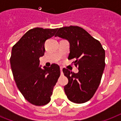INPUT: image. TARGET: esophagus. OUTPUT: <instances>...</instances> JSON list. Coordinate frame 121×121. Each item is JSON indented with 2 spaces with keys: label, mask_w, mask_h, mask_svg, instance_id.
Instances as JSON below:
<instances>
[{
  "label": "esophagus",
  "mask_w": 121,
  "mask_h": 121,
  "mask_svg": "<svg viewBox=\"0 0 121 121\" xmlns=\"http://www.w3.org/2000/svg\"><path fill=\"white\" fill-rule=\"evenodd\" d=\"M62 70H63V68H62V67H60V71H61V75H63V72H62Z\"/></svg>",
  "instance_id": "obj_1"
}]
</instances>
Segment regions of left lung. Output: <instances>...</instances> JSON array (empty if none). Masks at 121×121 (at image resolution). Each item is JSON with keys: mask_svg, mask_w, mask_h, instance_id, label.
<instances>
[{"mask_svg": "<svg viewBox=\"0 0 121 121\" xmlns=\"http://www.w3.org/2000/svg\"><path fill=\"white\" fill-rule=\"evenodd\" d=\"M55 36L68 41V59H75L78 72L63 69L68 83L65 92L70 101L82 104L88 101L99 87L105 68V50L99 41L78 26L61 27Z\"/></svg>", "mask_w": 121, "mask_h": 121, "instance_id": "left-lung-1", "label": "left lung"}]
</instances>
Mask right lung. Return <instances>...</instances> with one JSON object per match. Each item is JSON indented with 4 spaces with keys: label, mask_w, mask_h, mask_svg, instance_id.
<instances>
[{
    "label": "right lung",
    "mask_w": 121,
    "mask_h": 121,
    "mask_svg": "<svg viewBox=\"0 0 121 121\" xmlns=\"http://www.w3.org/2000/svg\"><path fill=\"white\" fill-rule=\"evenodd\" d=\"M58 29H30L12 47L10 63L17 86L31 104L41 106L51 100L54 86L60 75V66H39L44 55V43Z\"/></svg>",
    "instance_id": "1"
}]
</instances>
